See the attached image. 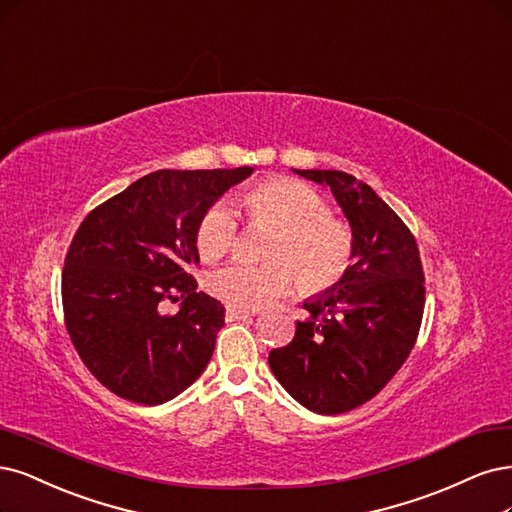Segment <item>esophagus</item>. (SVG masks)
I'll return each mask as SVG.
<instances>
[{
  "mask_svg": "<svg viewBox=\"0 0 512 512\" xmlns=\"http://www.w3.org/2000/svg\"><path fill=\"white\" fill-rule=\"evenodd\" d=\"M252 311L245 309H235V307H226V322H237V320H245V317H252Z\"/></svg>",
  "mask_w": 512,
  "mask_h": 512,
  "instance_id": "obj_1",
  "label": "esophagus"
}]
</instances>
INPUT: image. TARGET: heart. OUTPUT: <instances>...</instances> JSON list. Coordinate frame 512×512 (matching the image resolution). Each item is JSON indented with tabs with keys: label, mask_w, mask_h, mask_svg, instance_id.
Segmentation results:
<instances>
[{
	"label": "heart",
	"mask_w": 512,
	"mask_h": 512,
	"mask_svg": "<svg viewBox=\"0 0 512 512\" xmlns=\"http://www.w3.org/2000/svg\"><path fill=\"white\" fill-rule=\"evenodd\" d=\"M252 224L275 228L269 264L231 262L209 273L205 288L235 309H262L286 294L294 275L305 292H326L349 271L354 258V233L332 216L326 197L311 186L279 178L245 190L239 199ZM197 250L214 262L235 248L237 218L226 203L205 209L197 224Z\"/></svg>",
	"instance_id": "b5f03b06"
}]
</instances>
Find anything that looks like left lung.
I'll list each match as a JSON object with an SVG mask.
<instances>
[{"label":"left lung","instance_id":"left-lung-1","mask_svg":"<svg viewBox=\"0 0 512 512\" xmlns=\"http://www.w3.org/2000/svg\"><path fill=\"white\" fill-rule=\"evenodd\" d=\"M337 197L354 233V258L337 286L303 307L294 339L269 366L286 392L320 415L375 398L409 358L424 315V267L413 233L377 192L354 175L294 169Z\"/></svg>","mask_w":512,"mask_h":512}]
</instances>
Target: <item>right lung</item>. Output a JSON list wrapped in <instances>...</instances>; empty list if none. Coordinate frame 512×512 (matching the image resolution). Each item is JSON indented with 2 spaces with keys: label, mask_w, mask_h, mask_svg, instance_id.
I'll use <instances>...</instances> for the list:
<instances>
[{
  "label": "right lung",
  "mask_w": 512,
  "mask_h": 512,
  "mask_svg": "<svg viewBox=\"0 0 512 512\" xmlns=\"http://www.w3.org/2000/svg\"><path fill=\"white\" fill-rule=\"evenodd\" d=\"M252 171H154L82 220L61 275L63 317L80 360L112 394L163 404L209 364L224 307L197 292L188 264L199 262L205 209ZM178 295L181 311L163 314Z\"/></svg>",
  "instance_id": "right-lung-1"
}]
</instances>
